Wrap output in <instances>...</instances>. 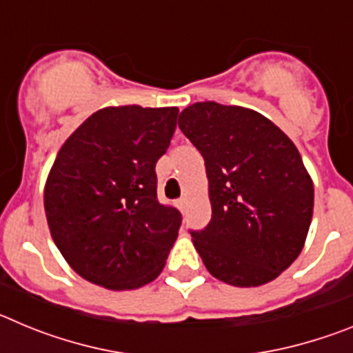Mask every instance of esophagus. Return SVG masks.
<instances>
[{
  "label": "esophagus",
  "instance_id": "esophagus-1",
  "mask_svg": "<svg viewBox=\"0 0 353 353\" xmlns=\"http://www.w3.org/2000/svg\"><path fill=\"white\" fill-rule=\"evenodd\" d=\"M176 207H179L182 212L185 210V208H187V199H185V198L179 199V201H176Z\"/></svg>",
  "mask_w": 353,
  "mask_h": 353
}]
</instances>
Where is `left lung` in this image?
Returning <instances> with one entry per match:
<instances>
[{
    "mask_svg": "<svg viewBox=\"0 0 353 353\" xmlns=\"http://www.w3.org/2000/svg\"><path fill=\"white\" fill-rule=\"evenodd\" d=\"M179 127L205 159L212 221L191 232L214 277L249 288L297 260L313 217V180L297 146L263 114L196 102Z\"/></svg>",
    "mask_w": 353,
    "mask_h": 353,
    "instance_id": "1",
    "label": "left lung"
}]
</instances>
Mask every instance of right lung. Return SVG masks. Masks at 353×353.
I'll return each mask as SVG.
<instances>
[{
  "label": "right lung",
  "instance_id": "add662e5",
  "mask_svg": "<svg viewBox=\"0 0 353 353\" xmlns=\"http://www.w3.org/2000/svg\"><path fill=\"white\" fill-rule=\"evenodd\" d=\"M176 114V108L99 109L56 155L43 189L49 232L86 281L136 290L164 269L182 215L157 201L155 164Z\"/></svg>",
  "mask_w": 353,
  "mask_h": 353
}]
</instances>
